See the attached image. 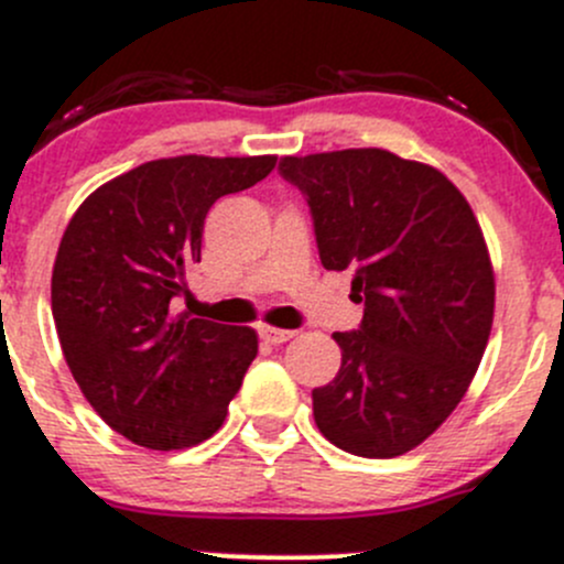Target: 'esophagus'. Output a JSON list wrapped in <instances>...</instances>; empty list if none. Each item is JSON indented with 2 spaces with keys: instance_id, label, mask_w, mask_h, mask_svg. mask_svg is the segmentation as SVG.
<instances>
[{
  "instance_id": "obj_1",
  "label": "esophagus",
  "mask_w": 564,
  "mask_h": 564,
  "mask_svg": "<svg viewBox=\"0 0 564 564\" xmlns=\"http://www.w3.org/2000/svg\"><path fill=\"white\" fill-rule=\"evenodd\" d=\"M260 339L269 345H280V343H288L290 337H293V332H288V328H274V326H260L258 328Z\"/></svg>"
}]
</instances>
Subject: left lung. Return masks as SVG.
I'll return each mask as SVG.
<instances>
[{
    "instance_id": "obj_1",
    "label": "left lung",
    "mask_w": 564,
    "mask_h": 564,
    "mask_svg": "<svg viewBox=\"0 0 564 564\" xmlns=\"http://www.w3.org/2000/svg\"><path fill=\"white\" fill-rule=\"evenodd\" d=\"M280 175L310 205L323 269H348L365 304L359 328L334 334L337 378L312 389L317 431L359 458L409 453L453 414L488 345L482 230L442 172L389 150L284 155Z\"/></svg>"
}]
</instances>
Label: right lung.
I'll use <instances>...</instances> for the list:
<instances>
[{
  "label": "right lung",
  "mask_w": 564,
  "mask_h": 564,
  "mask_svg": "<svg viewBox=\"0 0 564 564\" xmlns=\"http://www.w3.org/2000/svg\"><path fill=\"white\" fill-rule=\"evenodd\" d=\"M274 166V155L148 161L104 183L70 219L52 274L57 337L85 398L128 442L183 449L225 422L258 334L175 315L172 299L199 263L210 205Z\"/></svg>",
  "instance_id": "obj_1"
}]
</instances>
